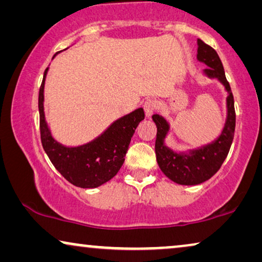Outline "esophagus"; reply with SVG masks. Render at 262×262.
<instances>
[{
    "label": "esophagus",
    "instance_id": "34e87169",
    "mask_svg": "<svg viewBox=\"0 0 262 262\" xmlns=\"http://www.w3.org/2000/svg\"><path fill=\"white\" fill-rule=\"evenodd\" d=\"M144 112L146 118H151V116L154 114V112L156 111V102L154 100H146L144 102Z\"/></svg>",
    "mask_w": 262,
    "mask_h": 262
}]
</instances>
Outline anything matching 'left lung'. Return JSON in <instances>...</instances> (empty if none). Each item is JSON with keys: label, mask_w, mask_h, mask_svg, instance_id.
I'll list each match as a JSON object with an SVG mask.
<instances>
[{"label": "left lung", "mask_w": 262, "mask_h": 262, "mask_svg": "<svg viewBox=\"0 0 262 262\" xmlns=\"http://www.w3.org/2000/svg\"><path fill=\"white\" fill-rule=\"evenodd\" d=\"M198 62L207 67L202 73L207 78H214L224 87L225 119L218 137L212 142L196 148L184 149L180 151L173 150L167 145L166 139L170 134V123L163 116L154 114L152 120L156 124L157 134L155 141L156 161L160 169L167 178L179 185L193 186L209 180L220 169L230 149L235 132V108L234 96L229 85L220 57L214 50L198 39Z\"/></svg>", "instance_id": "8db88e82"}]
</instances>
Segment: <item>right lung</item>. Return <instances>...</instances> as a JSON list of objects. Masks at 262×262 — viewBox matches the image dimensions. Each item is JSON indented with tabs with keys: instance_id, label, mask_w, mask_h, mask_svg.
<instances>
[{
	"instance_id": "right-lung-1",
	"label": "right lung",
	"mask_w": 262,
	"mask_h": 262,
	"mask_svg": "<svg viewBox=\"0 0 262 262\" xmlns=\"http://www.w3.org/2000/svg\"><path fill=\"white\" fill-rule=\"evenodd\" d=\"M48 71L49 67L42 77L38 100L42 148L56 169L70 184L81 188L99 187L116 177L123 166L132 136L138 124L144 119V111L137 108L118 118L87 143L64 145L53 137L45 118L44 88Z\"/></svg>"
}]
</instances>
